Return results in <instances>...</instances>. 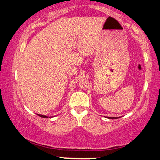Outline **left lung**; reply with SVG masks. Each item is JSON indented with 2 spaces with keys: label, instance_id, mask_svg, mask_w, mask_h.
<instances>
[{
  "label": "left lung",
  "instance_id": "8db88e82",
  "mask_svg": "<svg viewBox=\"0 0 160 160\" xmlns=\"http://www.w3.org/2000/svg\"><path fill=\"white\" fill-rule=\"evenodd\" d=\"M109 119H117V118H115V117H110Z\"/></svg>",
  "mask_w": 160,
  "mask_h": 160
}]
</instances>
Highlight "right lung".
Listing matches in <instances>:
<instances>
[{"label": "right lung", "instance_id": "right-lung-1", "mask_svg": "<svg viewBox=\"0 0 160 160\" xmlns=\"http://www.w3.org/2000/svg\"><path fill=\"white\" fill-rule=\"evenodd\" d=\"M39 117H43V118H48V117H47V116H44V115H41V114H38Z\"/></svg>", "mask_w": 160, "mask_h": 160}]
</instances>
